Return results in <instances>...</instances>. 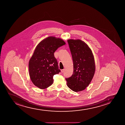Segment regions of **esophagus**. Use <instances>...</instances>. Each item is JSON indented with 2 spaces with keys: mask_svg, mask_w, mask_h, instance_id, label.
I'll return each mask as SVG.
<instances>
[{
  "mask_svg": "<svg viewBox=\"0 0 125 125\" xmlns=\"http://www.w3.org/2000/svg\"><path fill=\"white\" fill-rule=\"evenodd\" d=\"M64 70H65L64 69H62V70H61V72L62 73H63V72H64Z\"/></svg>",
  "mask_w": 125,
  "mask_h": 125,
  "instance_id": "obj_1",
  "label": "esophagus"
}]
</instances>
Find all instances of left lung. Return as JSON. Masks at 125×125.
I'll use <instances>...</instances> for the list:
<instances>
[{
    "mask_svg": "<svg viewBox=\"0 0 125 125\" xmlns=\"http://www.w3.org/2000/svg\"><path fill=\"white\" fill-rule=\"evenodd\" d=\"M73 63L72 76L65 80L68 87L74 92L83 91L88 86L95 74V60L91 49L80 40H68Z\"/></svg>",
    "mask_w": 125,
    "mask_h": 125,
    "instance_id": "1",
    "label": "left lung"
}]
</instances>
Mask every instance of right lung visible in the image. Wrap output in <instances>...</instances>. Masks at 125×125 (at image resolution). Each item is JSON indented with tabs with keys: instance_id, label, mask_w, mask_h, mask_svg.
<instances>
[{
	"instance_id": "right-lung-1",
	"label": "right lung",
	"mask_w": 125,
	"mask_h": 125,
	"mask_svg": "<svg viewBox=\"0 0 125 125\" xmlns=\"http://www.w3.org/2000/svg\"><path fill=\"white\" fill-rule=\"evenodd\" d=\"M65 44L62 39L50 36L37 46L29 62L30 79L36 87L45 89L53 84L54 75L60 72L54 52Z\"/></svg>"
}]
</instances>
